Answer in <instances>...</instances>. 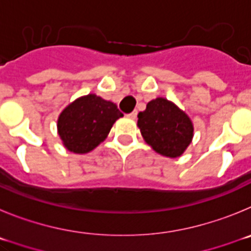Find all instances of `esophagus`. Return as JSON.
Instances as JSON below:
<instances>
[{
	"label": "esophagus",
	"mask_w": 251,
	"mask_h": 251,
	"mask_svg": "<svg viewBox=\"0 0 251 251\" xmlns=\"http://www.w3.org/2000/svg\"><path fill=\"white\" fill-rule=\"evenodd\" d=\"M136 116H137V111H132L131 114H128V117H130V119H136Z\"/></svg>",
	"instance_id": "34e87169"
}]
</instances>
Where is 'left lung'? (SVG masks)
<instances>
[{
	"label": "left lung",
	"instance_id": "left-lung-1",
	"mask_svg": "<svg viewBox=\"0 0 251 251\" xmlns=\"http://www.w3.org/2000/svg\"><path fill=\"white\" fill-rule=\"evenodd\" d=\"M137 126L142 137L157 153L166 157H179L190 145L194 126L190 117L175 103L157 98L137 115Z\"/></svg>",
	"mask_w": 251,
	"mask_h": 251
}]
</instances>
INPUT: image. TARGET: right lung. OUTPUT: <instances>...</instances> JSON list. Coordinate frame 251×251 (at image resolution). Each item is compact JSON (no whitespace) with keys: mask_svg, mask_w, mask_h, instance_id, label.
Returning a JSON list of instances; mask_svg holds the SVG:
<instances>
[{"mask_svg":"<svg viewBox=\"0 0 251 251\" xmlns=\"http://www.w3.org/2000/svg\"><path fill=\"white\" fill-rule=\"evenodd\" d=\"M124 115L111 101L95 94L78 98L61 112L57 131L67 150L86 153L107 137L112 125Z\"/></svg>","mask_w":251,"mask_h":251,"instance_id":"right-lung-1","label":"right lung"}]
</instances>
